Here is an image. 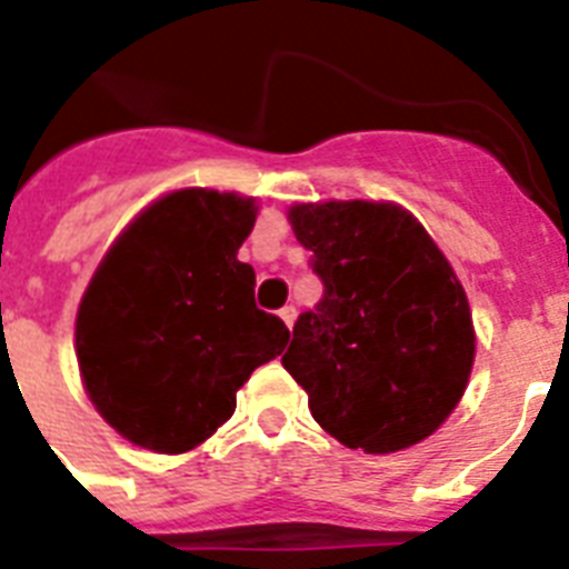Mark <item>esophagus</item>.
<instances>
[{
	"label": "esophagus",
	"instance_id": "34e87169",
	"mask_svg": "<svg viewBox=\"0 0 569 569\" xmlns=\"http://www.w3.org/2000/svg\"><path fill=\"white\" fill-rule=\"evenodd\" d=\"M279 317H281V320H284V326H288V329H293V322H297V308L284 306L279 311Z\"/></svg>",
	"mask_w": 569,
	"mask_h": 569
}]
</instances>
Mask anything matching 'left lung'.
Listing matches in <instances>:
<instances>
[{
  "mask_svg": "<svg viewBox=\"0 0 569 569\" xmlns=\"http://www.w3.org/2000/svg\"><path fill=\"white\" fill-rule=\"evenodd\" d=\"M322 299L299 313L284 370L313 420L372 456L429 438L472 370L467 293L435 240L388 202L290 208Z\"/></svg>",
  "mask_w": 569,
  "mask_h": 569,
  "instance_id": "1",
  "label": "left lung"
}]
</instances>
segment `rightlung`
Wrapping results in <instances>:
<instances>
[{"label": "right lung", "instance_id": "obj_1", "mask_svg": "<svg viewBox=\"0 0 569 569\" xmlns=\"http://www.w3.org/2000/svg\"><path fill=\"white\" fill-rule=\"evenodd\" d=\"M256 213L234 193L179 190L99 263L76 356L97 411L131 443L193 449L234 413L252 370L288 347V326L256 306V270L238 261Z\"/></svg>", "mask_w": 569, "mask_h": 569}]
</instances>
